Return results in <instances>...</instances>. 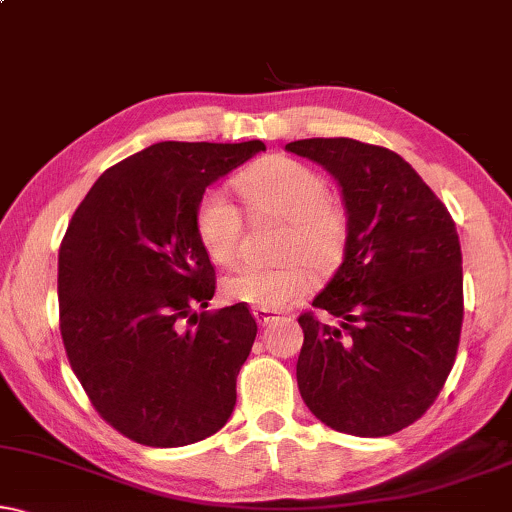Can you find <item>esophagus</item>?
<instances>
[{
  "label": "esophagus",
  "instance_id": "obj_1",
  "mask_svg": "<svg viewBox=\"0 0 512 512\" xmlns=\"http://www.w3.org/2000/svg\"><path fill=\"white\" fill-rule=\"evenodd\" d=\"M252 316H255L257 325H260V327H267L269 323H274V320H278V313L276 311H267V309H255V311H252Z\"/></svg>",
  "mask_w": 512,
  "mask_h": 512
}]
</instances>
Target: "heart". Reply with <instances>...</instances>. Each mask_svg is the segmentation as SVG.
Wrapping results in <instances>:
<instances>
[{"label":"heart","mask_w":512,"mask_h":512,"mask_svg":"<svg viewBox=\"0 0 512 512\" xmlns=\"http://www.w3.org/2000/svg\"><path fill=\"white\" fill-rule=\"evenodd\" d=\"M238 192L255 213L285 222L278 241V255L285 260L236 267L224 276V297L252 309H285L306 290L309 269L325 271L339 260L344 243L342 215L325 199L323 177L288 156H269L245 170ZM196 234L215 262L231 264L241 238L238 208L224 194L206 192L196 208Z\"/></svg>","instance_id":"heart-1"}]
</instances>
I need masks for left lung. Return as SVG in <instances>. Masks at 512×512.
<instances>
[{
    "instance_id": "1",
    "label": "left lung",
    "mask_w": 512,
    "mask_h": 512,
    "mask_svg": "<svg viewBox=\"0 0 512 512\" xmlns=\"http://www.w3.org/2000/svg\"><path fill=\"white\" fill-rule=\"evenodd\" d=\"M285 149L335 177L346 208L344 260L313 299L335 323L299 316V393L339 433L403 431L438 398L459 346L463 274L452 215L386 147L311 138Z\"/></svg>"
}]
</instances>
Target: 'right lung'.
Wrapping results in <instances>:
<instances>
[{
	"label": "right lung",
	"mask_w": 512,
	"mask_h": 512,
	"mask_svg": "<svg viewBox=\"0 0 512 512\" xmlns=\"http://www.w3.org/2000/svg\"><path fill=\"white\" fill-rule=\"evenodd\" d=\"M262 140L156 142L105 170L60 245V335L102 419L147 447L220 431L257 323L245 304L208 313L215 269L196 234L206 187Z\"/></svg>",
	"instance_id": "add662e5"
}]
</instances>
